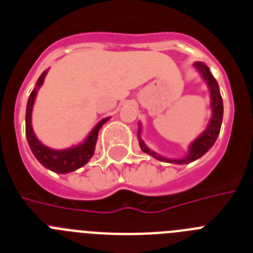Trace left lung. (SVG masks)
<instances>
[{
	"instance_id": "left-lung-1",
	"label": "left lung",
	"mask_w": 253,
	"mask_h": 253,
	"mask_svg": "<svg viewBox=\"0 0 253 253\" xmlns=\"http://www.w3.org/2000/svg\"><path fill=\"white\" fill-rule=\"evenodd\" d=\"M194 68L198 71V73L202 76L203 81L207 84L208 90H209L210 96V109H211V116H210L209 123H208L207 128L203 131L199 137H196L193 142L190 143L187 153L184 157L181 158H167L163 157L161 154L156 153L152 151L148 146H147L144 140L142 139L140 134H142V124L139 123V128H138V140H139V147L144 153L149 154L152 157L157 158V160L162 161V162L175 163V165H186V163L193 162V161L199 160L203 157L211 147L214 146L216 138L220 131V126H222L223 122V100L220 96V91H219V84L216 82L215 78L213 77L211 72H210L209 67L203 62H195L193 64Z\"/></svg>"
}]
</instances>
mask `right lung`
<instances>
[{
  "label": "right lung",
  "mask_w": 253,
  "mask_h": 253,
  "mask_svg": "<svg viewBox=\"0 0 253 253\" xmlns=\"http://www.w3.org/2000/svg\"><path fill=\"white\" fill-rule=\"evenodd\" d=\"M48 71L49 69H46V71H44L40 75L37 84H35L34 90L31 91L30 96H29L25 115L26 139H28L29 147H30L31 152L35 156V158L45 169H50V171L55 172V173H69V172H73L76 169H81L82 166H84L91 160V157L95 153V146L96 142H97V135H99L100 128L110 118L107 116V118H104V119L100 120L91 129L88 135L81 143L76 144V146L68 147V148L64 149H54L43 144V143L38 139L37 135H35L34 129H33V123H31V115H33V107H34L38 91H39L40 87L43 86Z\"/></svg>",
  "instance_id": "right-lung-1"
}]
</instances>
